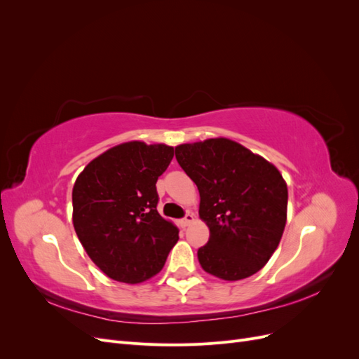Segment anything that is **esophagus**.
Returning a JSON list of instances; mask_svg holds the SVG:
<instances>
[{
  "label": "esophagus",
  "instance_id": "34e87169",
  "mask_svg": "<svg viewBox=\"0 0 359 359\" xmlns=\"http://www.w3.org/2000/svg\"><path fill=\"white\" fill-rule=\"evenodd\" d=\"M193 220H194V215H193L191 212H187L186 215H184V219L181 220V226L186 227V226H189Z\"/></svg>",
  "mask_w": 359,
  "mask_h": 359
}]
</instances>
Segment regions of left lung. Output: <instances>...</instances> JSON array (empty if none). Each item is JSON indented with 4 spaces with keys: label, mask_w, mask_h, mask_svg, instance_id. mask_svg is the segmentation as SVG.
Here are the masks:
<instances>
[{
    "label": "left lung",
    "mask_w": 359,
    "mask_h": 359,
    "mask_svg": "<svg viewBox=\"0 0 359 359\" xmlns=\"http://www.w3.org/2000/svg\"><path fill=\"white\" fill-rule=\"evenodd\" d=\"M182 170L198 186L199 215L210 240L198 250L201 266L223 280L264 268L286 224L287 187L276 166L229 139L175 148Z\"/></svg>",
    "instance_id": "obj_1"
}]
</instances>
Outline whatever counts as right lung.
<instances>
[{"instance_id":"1","label":"right lung","mask_w":359,"mask_h":359,"mask_svg":"<svg viewBox=\"0 0 359 359\" xmlns=\"http://www.w3.org/2000/svg\"><path fill=\"white\" fill-rule=\"evenodd\" d=\"M172 158V147L135 140L94 158L74 182L76 235L112 280L135 285L156 276L178 241L157 211L156 182Z\"/></svg>"}]
</instances>
